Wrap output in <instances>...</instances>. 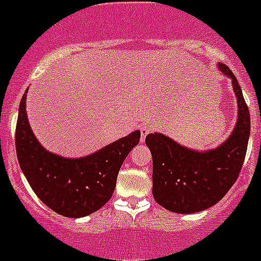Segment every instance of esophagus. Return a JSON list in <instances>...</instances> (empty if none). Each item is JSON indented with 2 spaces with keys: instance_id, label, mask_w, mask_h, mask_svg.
I'll return each mask as SVG.
<instances>
[{
  "instance_id": "1",
  "label": "esophagus",
  "mask_w": 261,
  "mask_h": 261,
  "mask_svg": "<svg viewBox=\"0 0 261 261\" xmlns=\"http://www.w3.org/2000/svg\"><path fill=\"white\" fill-rule=\"evenodd\" d=\"M150 133V127H149V126H141L140 127V134H141V143H143V141H145V138H146V135H148V134Z\"/></svg>"
}]
</instances>
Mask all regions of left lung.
Segmentation results:
<instances>
[{"label":"left lung","instance_id":"left-lung-1","mask_svg":"<svg viewBox=\"0 0 261 261\" xmlns=\"http://www.w3.org/2000/svg\"><path fill=\"white\" fill-rule=\"evenodd\" d=\"M232 80L237 99V122L219 146L196 150L161 133L149 134L145 144L153 158V196L167 211L179 214L203 212L216 205L236 182L250 136V112L241 87L231 70L218 63Z\"/></svg>","mask_w":261,"mask_h":261}]
</instances>
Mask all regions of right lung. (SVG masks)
I'll return each instance as SVG.
<instances>
[{"label":"right lung","instance_id":"obj_1","mask_svg":"<svg viewBox=\"0 0 261 261\" xmlns=\"http://www.w3.org/2000/svg\"><path fill=\"white\" fill-rule=\"evenodd\" d=\"M27 94L17 115L15 145L20 168L38 198L56 213L82 218L102 208L115 191L117 174L140 131L108 144L82 158H65L43 148L35 138L27 115Z\"/></svg>","mask_w":261,"mask_h":261}]
</instances>
